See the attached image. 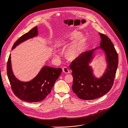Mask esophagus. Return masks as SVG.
Returning <instances> with one entry per match:
<instances>
[{"mask_svg": "<svg viewBox=\"0 0 128 128\" xmlns=\"http://www.w3.org/2000/svg\"><path fill=\"white\" fill-rule=\"evenodd\" d=\"M62 70H63V72L64 73H65V74H68V73H70L69 70L68 68L67 67H66V66L63 67V68H62Z\"/></svg>", "mask_w": 128, "mask_h": 128, "instance_id": "esophagus-1", "label": "esophagus"}]
</instances>
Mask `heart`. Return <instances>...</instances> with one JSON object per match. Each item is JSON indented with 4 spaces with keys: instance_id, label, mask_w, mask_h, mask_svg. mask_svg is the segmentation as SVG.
<instances>
[{
    "instance_id": "obj_1",
    "label": "heart",
    "mask_w": 128,
    "mask_h": 128,
    "mask_svg": "<svg viewBox=\"0 0 128 128\" xmlns=\"http://www.w3.org/2000/svg\"><path fill=\"white\" fill-rule=\"evenodd\" d=\"M81 35L80 33L78 31H73L70 32L68 36V38L66 40H63L62 42L60 45L64 44L66 42H68V40H74L73 42L70 44L67 49V54L70 57V58H73V57L77 55L80 49V38H81ZM55 56H58V54L56 52H54Z\"/></svg>"
}]
</instances>
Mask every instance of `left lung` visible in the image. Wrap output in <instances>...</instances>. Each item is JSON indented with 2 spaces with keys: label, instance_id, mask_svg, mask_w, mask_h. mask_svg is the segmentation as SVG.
I'll return each instance as SVG.
<instances>
[{
  "label": "left lung",
  "instance_id": "left-lung-1",
  "mask_svg": "<svg viewBox=\"0 0 128 128\" xmlns=\"http://www.w3.org/2000/svg\"><path fill=\"white\" fill-rule=\"evenodd\" d=\"M99 35L101 38L100 46L81 53L70 65L73 77L72 90L82 100H94L105 95L112 88L116 76L118 65L117 52L109 38L100 32ZM99 49L105 53L107 66L102 76L97 78L89 64L95 52Z\"/></svg>",
  "mask_w": 128,
  "mask_h": 128
}]
</instances>
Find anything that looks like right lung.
I'll list each match as a JSON object with an SVG mask.
<instances>
[{"label":"right lung","mask_w":128,"mask_h":128,"mask_svg":"<svg viewBox=\"0 0 128 128\" xmlns=\"http://www.w3.org/2000/svg\"><path fill=\"white\" fill-rule=\"evenodd\" d=\"M37 35V27L36 26L18 39L14 43L12 50L22 42ZM62 70L60 68L44 66L34 78L30 81L23 82L17 79L13 73L10 54L7 65V76L12 92L21 100L27 102H37L45 98L51 92Z\"/></svg>","instance_id":"add662e5"}]
</instances>
